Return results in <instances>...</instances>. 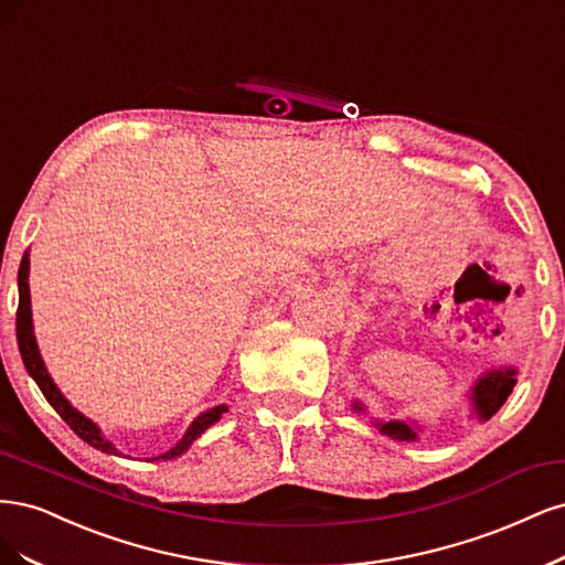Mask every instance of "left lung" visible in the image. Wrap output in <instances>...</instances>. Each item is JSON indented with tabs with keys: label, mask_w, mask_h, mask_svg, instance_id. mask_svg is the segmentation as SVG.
I'll list each match as a JSON object with an SVG mask.
<instances>
[{
	"label": "left lung",
	"mask_w": 565,
	"mask_h": 565,
	"mask_svg": "<svg viewBox=\"0 0 565 565\" xmlns=\"http://www.w3.org/2000/svg\"><path fill=\"white\" fill-rule=\"evenodd\" d=\"M514 375H516L514 369H493L475 382V387H471V404H475L479 420H490V417H493L502 408L507 396L512 394V390L516 385ZM352 408L356 413L363 411V406L359 402ZM377 429L396 441H417V429L402 420L377 423Z\"/></svg>",
	"instance_id": "left-lung-1"
}]
</instances>
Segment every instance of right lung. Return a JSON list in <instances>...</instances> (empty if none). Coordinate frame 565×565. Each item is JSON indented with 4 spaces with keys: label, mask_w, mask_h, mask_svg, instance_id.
Segmentation results:
<instances>
[{
    "label": "right lung",
    "mask_w": 565,
    "mask_h": 565,
    "mask_svg": "<svg viewBox=\"0 0 565 565\" xmlns=\"http://www.w3.org/2000/svg\"><path fill=\"white\" fill-rule=\"evenodd\" d=\"M28 271H30V258L28 253L21 260V269H18V312H15V335H18V350H21V356H23V363L28 373L32 375V380L38 382V387L42 390V394L46 396V402L53 406V411H56L63 420L70 425V429L75 431L79 439H84L88 446H94L96 450H103V452H110V455H119V450L113 446V441H107L103 431L98 429L96 423H90L86 415H82L75 406H72L67 398L61 394V390L56 387V382L51 380L44 361H42V354L38 350V340H34V333H32V309H30V288H28ZM223 413H227V406H215L206 413H202L196 417V420L190 425V429L185 431L183 439H180L171 450H167L163 455H159V458H152V460H171V458H178V455H183L194 439H199L213 423H217L223 417Z\"/></svg>",
    "instance_id": "add662e5"
}]
</instances>
